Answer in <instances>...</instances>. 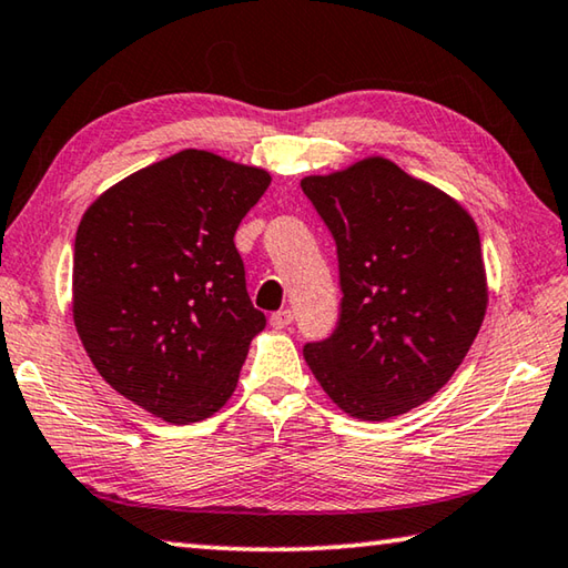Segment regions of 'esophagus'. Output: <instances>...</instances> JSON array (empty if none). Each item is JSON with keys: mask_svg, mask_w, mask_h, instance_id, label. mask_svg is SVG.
<instances>
[{"mask_svg": "<svg viewBox=\"0 0 568 568\" xmlns=\"http://www.w3.org/2000/svg\"><path fill=\"white\" fill-rule=\"evenodd\" d=\"M291 323H293V311H277L271 315V325L275 329H285Z\"/></svg>", "mask_w": 568, "mask_h": 568, "instance_id": "1", "label": "esophagus"}]
</instances>
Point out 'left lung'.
<instances>
[{"label": "left lung", "mask_w": 568, "mask_h": 568, "mask_svg": "<svg viewBox=\"0 0 568 568\" xmlns=\"http://www.w3.org/2000/svg\"><path fill=\"white\" fill-rule=\"evenodd\" d=\"M339 271L337 325L305 343L313 375L349 417L383 422L439 392L487 311L477 225L435 185L387 159L301 181Z\"/></svg>", "instance_id": "left-lung-1"}]
</instances>
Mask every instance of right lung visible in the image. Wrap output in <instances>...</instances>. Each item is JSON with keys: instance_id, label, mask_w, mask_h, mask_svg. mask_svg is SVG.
I'll return each mask as SVG.
<instances>
[{"instance_id": "obj_1", "label": "right lung", "mask_w": 568, "mask_h": 568, "mask_svg": "<svg viewBox=\"0 0 568 568\" xmlns=\"http://www.w3.org/2000/svg\"><path fill=\"white\" fill-rule=\"evenodd\" d=\"M271 176L181 151L91 203L74 241V323L99 375L173 425L219 412L265 327L233 235Z\"/></svg>"}]
</instances>
